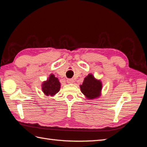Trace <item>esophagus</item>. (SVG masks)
<instances>
[{
  "label": "esophagus",
  "instance_id": "34e87169",
  "mask_svg": "<svg viewBox=\"0 0 147 147\" xmlns=\"http://www.w3.org/2000/svg\"><path fill=\"white\" fill-rule=\"evenodd\" d=\"M67 82L68 83H73L74 80L73 79H68V80H67Z\"/></svg>",
  "mask_w": 147,
  "mask_h": 147
}]
</instances>
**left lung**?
<instances>
[{"mask_svg":"<svg viewBox=\"0 0 147 147\" xmlns=\"http://www.w3.org/2000/svg\"><path fill=\"white\" fill-rule=\"evenodd\" d=\"M80 87L83 94L88 100L98 98L102 95V83L92 74H88L84 78L83 84Z\"/></svg>","mask_w":147,"mask_h":147,"instance_id":"obj_1","label":"left lung"}]
</instances>
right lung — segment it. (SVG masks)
<instances>
[{"label": "right lung", "instance_id": "add662e5", "mask_svg": "<svg viewBox=\"0 0 147 147\" xmlns=\"http://www.w3.org/2000/svg\"><path fill=\"white\" fill-rule=\"evenodd\" d=\"M61 88V83L54 74H51L48 79L42 84V90L46 96H54Z\"/></svg>", "mask_w": 147, "mask_h": 147}]
</instances>
